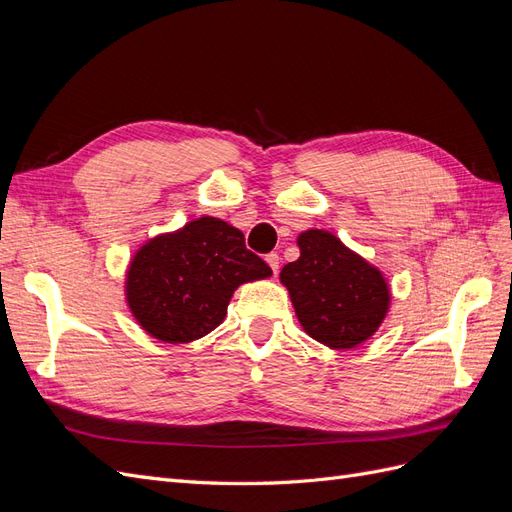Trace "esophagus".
<instances>
[{
  "label": "esophagus",
  "instance_id": "esophagus-1",
  "mask_svg": "<svg viewBox=\"0 0 512 512\" xmlns=\"http://www.w3.org/2000/svg\"><path fill=\"white\" fill-rule=\"evenodd\" d=\"M267 265L271 267V271H273V275L280 271V256H277L275 252H271V254H267Z\"/></svg>",
  "mask_w": 512,
  "mask_h": 512
}]
</instances>
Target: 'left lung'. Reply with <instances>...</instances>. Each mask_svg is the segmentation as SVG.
<instances>
[{
  "label": "left lung",
  "instance_id": "1",
  "mask_svg": "<svg viewBox=\"0 0 512 512\" xmlns=\"http://www.w3.org/2000/svg\"><path fill=\"white\" fill-rule=\"evenodd\" d=\"M301 256L284 265L280 280L301 327L333 350L363 344L389 312L391 294L382 273L327 230H307Z\"/></svg>",
  "mask_w": 512,
  "mask_h": 512
}]
</instances>
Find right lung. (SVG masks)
Returning a JSON list of instances; mask_svg holds the SVG:
<instances>
[{
  "label": "right lung",
  "instance_id": "add662e5",
  "mask_svg": "<svg viewBox=\"0 0 512 512\" xmlns=\"http://www.w3.org/2000/svg\"><path fill=\"white\" fill-rule=\"evenodd\" d=\"M269 275L271 267L247 250L241 230L200 218L136 252L126 282L128 305L151 337L188 344L218 327L241 284Z\"/></svg>",
  "mask_w": 512,
  "mask_h": 512
}]
</instances>
